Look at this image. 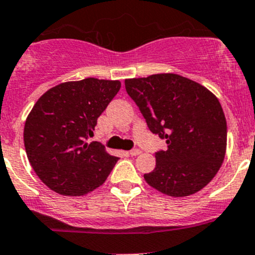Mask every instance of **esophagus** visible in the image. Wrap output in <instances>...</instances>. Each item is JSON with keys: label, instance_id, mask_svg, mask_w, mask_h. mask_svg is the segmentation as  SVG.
<instances>
[{"label": "esophagus", "instance_id": "obj_1", "mask_svg": "<svg viewBox=\"0 0 255 255\" xmlns=\"http://www.w3.org/2000/svg\"><path fill=\"white\" fill-rule=\"evenodd\" d=\"M142 153V150L140 149H132V150H129V154L132 156H135V155H139V154Z\"/></svg>", "mask_w": 255, "mask_h": 255}]
</instances>
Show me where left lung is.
Listing matches in <instances>:
<instances>
[{"instance_id":"left-lung-1","label":"left lung","mask_w":255,"mask_h":255,"mask_svg":"<svg viewBox=\"0 0 255 255\" xmlns=\"http://www.w3.org/2000/svg\"><path fill=\"white\" fill-rule=\"evenodd\" d=\"M125 85L149 130L168 144L155 153V168L144 174L145 181L174 197L200 191L217 174L227 145V123L217 97L176 74L128 79Z\"/></svg>"}]
</instances>
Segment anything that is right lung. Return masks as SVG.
Listing matches in <instances>:
<instances>
[{
  "label": "right lung",
  "mask_w": 255,
  "mask_h": 255,
  "mask_svg": "<svg viewBox=\"0 0 255 255\" xmlns=\"http://www.w3.org/2000/svg\"><path fill=\"white\" fill-rule=\"evenodd\" d=\"M120 89L117 80L89 78L58 85L35 102L23 137L28 160L49 189L81 196L104 184L118 158L87 140Z\"/></svg>",
  "instance_id": "obj_1"
}]
</instances>
